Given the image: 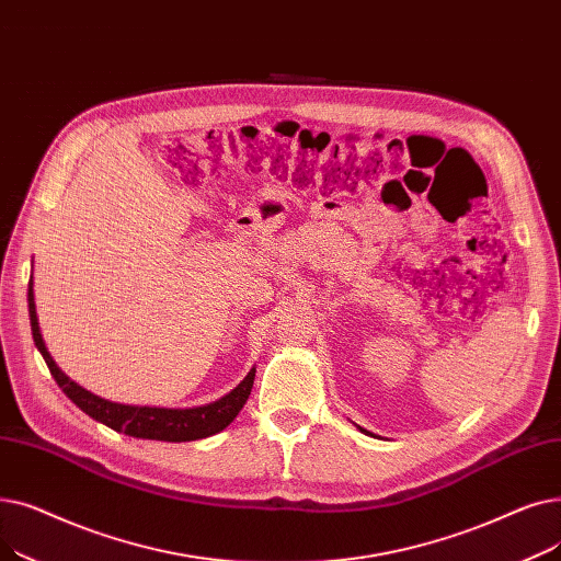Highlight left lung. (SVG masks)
Here are the masks:
<instances>
[{"instance_id":"obj_1","label":"left lung","mask_w":561,"mask_h":561,"mask_svg":"<svg viewBox=\"0 0 561 561\" xmlns=\"http://www.w3.org/2000/svg\"><path fill=\"white\" fill-rule=\"evenodd\" d=\"M358 430H360V432H363V434H367V436H371V434H369V432H365V430H363V426H358Z\"/></svg>"}]
</instances>
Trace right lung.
<instances>
[{
	"mask_svg": "<svg viewBox=\"0 0 561 561\" xmlns=\"http://www.w3.org/2000/svg\"><path fill=\"white\" fill-rule=\"evenodd\" d=\"M26 301H30V322H32V335L38 346L41 356L45 358L51 377L59 383V388L68 394L72 404H77L87 415L93 420L110 426L114 432H121L125 436L146 438V440H164V443H184V440H198L215 436L224 432L226 426L244 409L247 399L253 388L255 367H251L244 381L234 390L224 394L221 399L205 407H192V409H164V407H131V404H118L110 402V399L98 397L91 390L75 383L66 371L49 356L45 340L41 335L38 314H36V301H34V280H30V291H26Z\"/></svg>",
	"mask_w": 561,
	"mask_h": 561,
	"instance_id": "right-lung-1",
	"label": "right lung"
}]
</instances>
